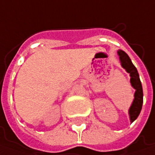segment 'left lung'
<instances>
[{
  "mask_svg": "<svg viewBox=\"0 0 155 155\" xmlns=\"http://www.w3.org/2000/svg\"><path fill=\"white\" fill-rule=\"evenodd\" d=\"M117 53L119 57H120L121 67L125 68L128 74H130V77H131L130 78V83H131L132 87L136 90L134 93V99L133 101V103H132L131 107L129 108V111H128L130 121L132 123L133 121H134L137 119L140 113L141 107H142V104H143L142 86H141V82L140 80L138 71L134 67V65L132 63L129 56L122 50H119Z\"/></svg>",
  "mask_w": 155,
  "mask_h": 155,
  "instance_id": "8db88e82",
  "label": "left lung"
}]
</instances>
